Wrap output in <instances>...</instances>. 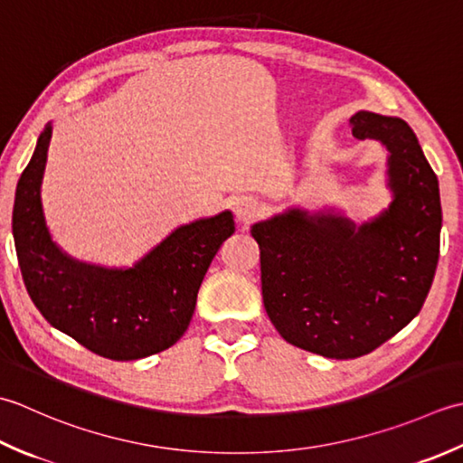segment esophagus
Returning a JSON list of instances; mask_svg holds the SVG:
<instances>
[{"label": "esophagus", "mask_w": 463, "mask_h": 463, "mask_svg": "<svg viewBox=\"0 0 463 463\" xmlns=\"http://www.w3.org/2000/svg\"><path fill=\"white\" fill-rule=\"evenodd\" d=\"M258 212H260V205L253 197H241V200H238V203H235V215H238L240 222H245V223L251 222L258 215Z\"/></svg>", "instance_id": "34e87169"}]
</instances>
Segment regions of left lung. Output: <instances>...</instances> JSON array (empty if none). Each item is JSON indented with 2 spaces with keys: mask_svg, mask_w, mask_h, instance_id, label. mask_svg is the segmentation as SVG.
Returning a JSON list of instances; mask_svg holds the SVG:
<instances>
[{
  "mask_svg": "<svg viewBox=\"0 0 463 463\" xmlns=\"http://www.w3.org/2000/svg\"><path fill=\"white\" fill-rule=\"evenodd\" d=\"M357 139L388 149V210L362 225L289 207L251 225L261 296L288 344L334 360L373 352L420 314L439 258V185L400 118L357 111Z\"/></svg>",
  "mask_w": 463,
  "mask_h": 463,
  "instance_id": "obj_1",
  "label": "left lung"
}]
</instances>
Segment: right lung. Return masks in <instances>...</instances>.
Wrapping results in <instances>:
<instances>
[{"mask_svg":"<svg viewBox=\"0 0 463 463\" xmlns=\"http://www.w3.org/2000/svg\"><path fill=\"white\" fill-rule=\"evenodd\" d=\"M52 129L37 137L15 190L12 228L27 294L55 329L101 357L167 350L185 334L205 271L235 232L232 212L179 225L131 268L75 260L52 240L42 205Z\"/></svg>","mask_w":463,"mask_h":463,"instance_id":"right-lung-1","label":"right lung"}]
</instances>
